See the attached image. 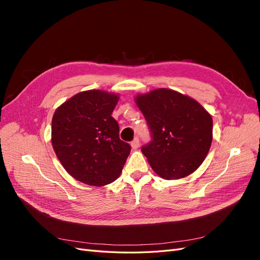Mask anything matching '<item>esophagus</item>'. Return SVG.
Listing matches in <instances>:
<instances>
[{
    "label": "esophagus",
    "instance_id": "34e87169",
    "mask_svg": "<svg viewBox=\"0 0 260 260\" xmlns=\"http://www.w3.org/2000/svg\"><path fill=\"white\" fill-rule=\"evenodd\" d=\"M139 146H140V140H139V138H136V139L133 140L132 142H131V147H132L133 149H137Z\"/></svg>",
    "mask_w": 260,
    "mask_h": 260
}]
</instances>
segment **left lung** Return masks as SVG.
Returning <instances> with one entry per match:
<instances>
[{
	"label": "left lung",
	"mask_w": 260,
	"mask_h": 260,
	"mask_svg": "<svg viewBox=\"0 0 260 260\" xmlns=\"http://www.w3.org/2000/svg\"><path fill=\"white\" fill-rule=\"evenodd\" d=\"M152 141L141 147L149 165L166 180L184 178L198 169L212 141V118L195 100L168 89L136 99Z\"/></svg>",
	"instance_id": "8db88e82"
}]
</instances>
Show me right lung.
Masks as SVG:
<instances>
[{"label": "right lung", "mask_w": 260, "mask_h": 260, "mask_svg": "<svg viewBox=\"0 0 260 260\" xmlns=\"http://www.w3.org/2000/svg\"><path fill=\"white\" fill-rule=\"evenodd\" d=\"M115 94L101 90L80 92L61 104L52 119V144L68 174L80 182L102 186L121 174L131 151L119 138L112 117Z\"/></svg>", "instance_id": "right-lung-1"}]
</instances>
